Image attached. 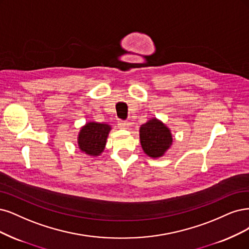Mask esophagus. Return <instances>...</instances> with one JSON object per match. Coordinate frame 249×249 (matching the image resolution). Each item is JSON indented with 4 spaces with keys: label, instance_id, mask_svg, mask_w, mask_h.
I'll use <instances>...</instances> for the list:
<instances>
[{
    "label": "esophagus",
    "instance_id": "34e87169",
    "mask_svg": "<svg viewBox=\"0 0 249 249\" xmlns=\"http://www.w3.org/2000/svg\"><path fill=\"white\" fill-rule=\"evenodd\" d=\"M117 124H118V126H121V127H123V128H126V127H128V125H130V123H128V122L119 121Z\"/></svg>",
    "mask_w": 249,
    "mask_h": 249
}]
</instances>
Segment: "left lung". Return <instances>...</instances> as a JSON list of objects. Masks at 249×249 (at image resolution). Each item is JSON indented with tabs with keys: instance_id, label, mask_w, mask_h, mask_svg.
I'll list each match as a JSON object with an SVG mask.
<instances>
[{
	"instance_id": "left-lung-1",
	"label": "left lung",
	"mask_w": 249,
	"mask_h": 249,
	"mask_svg": "<svg viewBox=\"0 0 249 249\" xmlns=\"http://www.w3.org/2000/svg\"><path fill=\"white\" fill-rule=\"evenodd\" d=\"M172 142L173 138L170 128L158 118H152L140 126L142 149L152 159L164 156Z\"/></svg>"
}]
</instances>
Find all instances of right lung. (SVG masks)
Returning a JSON list of instances; mask_svg holds the SVG:
<instances>
[{
	"label": "right lung",
	"mask_w": 249,
	"mask_h": 249,
	"mask_svg": "<svg viewBox=\"0 0 249 249\" xmlns=\"http://www.w3.org/2000/svg\"><path fill=\"white\" fill-rule=\"evenodd\" d=\"M111 126L107 124L89 122L81 127L78 134V146L89 156L98 157L105 149Z\"/></svg>",
	"instance_id": "1"
}]
</instances>
